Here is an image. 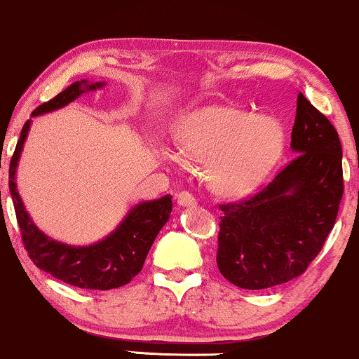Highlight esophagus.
Wrapping results in <instances>:
<instances>
[{"label": "esophagus", "instance_id": "34e87169", "mask_svg": "<svg viewBox=\"0 0 359 359\" xmlns=\"http://www.w3.org/2000/svg\"><path fill=\"white\" fill-rule=\"evenodd\" d=\"M178 205L180 207H195L196 198L190 191H181L178 195Z\"/></svg>", "mask_w": 359, "mask_h": 359}]
</instances>
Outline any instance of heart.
I'll list each match as a JSON object with an SVG mask.
<instances>
[{"instance_id": "1", "label": "heart", "mask_w": 359, "mask_h": 359, "mask_svg": "<svg viewBox=\"0 0 359 359\" xmlns=\"http://www.w3.org/2000/svg\"><path fill=\"white\" fill-rule=\"evenodd\" d=\"M178 144L191 158L208 161L213 190L243 196L259 187L281 158L285 128L275 116L210 104L181 118Z\"/></svg>"}]
</instances>
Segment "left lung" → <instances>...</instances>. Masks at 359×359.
Segmentation results:
<instances>
[{"instance_id":"8db88e82","label":"left lung","mask_w":359,"mask_h":359,"mask_svg":"<svg viewBox=\"0 0 359 359\" xmlns=\"http://www.w3.org/2000/svg\"><path fill=\"white\" fill-rule=\"evenodd\" d=\"M293 161L248 200L220 207L217 266L244 290L300 276L319 255L344 193L342 149L332 123L299 93Z\"/></svg>"}]
</instances>
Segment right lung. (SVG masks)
Instances as JSON below:
<instances>
[{
    "mask_svg": "<svg viewBox=\"0 0 359 359\" xmlns=\"http://www.w3.org/2000/svg\"><path fill=\"white\" fill-rule=\"evenodd\" d=\"M103 86L104 83L102 81L90 83L88 79L72 83L50 102L35 108L32 111V118L59 110L79 98L83 93L95 91ZM32 118L27 120L22 128L17 149L10 163V176H8L11 200H13L20 232H22L23 245L28 251V256L34 261L35 266L72 287L86 290L123 287L142 269L149 249L161 229L169 220L172 210L171 195L137 203L128 210L122 222L116 225L114 232L95 244L71 245L52 239L34 224L17 190L18 161L28 130H30Z\"/></svg>",
    "mask_w": 359,
    "mask_h": 359,
    "instance_id": "right-lung-1",
    "label": "right lung"
}]
</instances>
